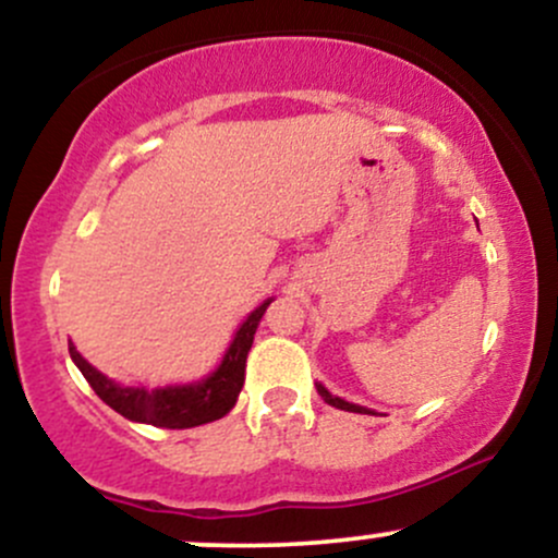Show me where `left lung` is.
<instances>
[{"instance_id":"left-lung-1","label":"left lung","mask_w":558,"mask_h":558,"mask_svg":"<svg viewBox=\"0 0 558 558\" xmlns=\"http://www.w3.org/2000/svg\"><path fill=\"white\" fill-rule=\"evenodd\" d=\"M317 393L323 396L325 403H330V407H336V409H343V412H356V414H375L373 409H367V407H360V403H349V401L338 399V396H332L330 390L323 386V383H317Z\"/></svg>"}]
</instances>
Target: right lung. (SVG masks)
<instances>
[{"instance_id":"1","label":"right lung","mask_w":558,"mask_h":558,"mask_svg":"<svg viewBox=\"0 0 558 558\" xmlns=\"http://www.w3.org/2000/svg\"><path fill=\"white\" fill-rule=\"evenodd\" d=\"M272 299L262 301L257 310L246 317V323L235 330L233 343L228 345L220 367L204 380L191 383V386H168V388H144V386H120L92 367L70 343V356L75 367L81 369L88 386L99 396L107 407L123 414L131 422H146L155 427H168V430H185V427L207 425L226 417L235 407L243 388V373H246V356L254 343V332L265 310Z\"/></svg>"}]
</instances>
